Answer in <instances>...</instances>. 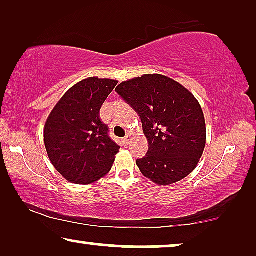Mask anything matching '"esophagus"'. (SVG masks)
Here are the masks:
<instances>
[{
    "mask_svg": "<svg viewBox=\"0 0 256 256\" xmlns=\"http://www.w3.org/2000/svg\"><path fill=\"white\" fill-rule=\"evenodd\" d=\"M130 135H126L124 138V144H129V142H130Z\"/></svg>",
    "mask_w": 256,
    "mask_h": 256,
    "instance_id": "obj_1",
    "label": "esophagus"
}]
</instances>
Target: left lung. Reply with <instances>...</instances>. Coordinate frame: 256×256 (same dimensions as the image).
Instances as JSON below:
<instances>
[{"instance_id":"8db88e82","label":"left lung","mask_w":256,"mask_h":256,"mask_svg":"<svg viewBox=\"0 0 256 256\" xmlns=\"http://www.w3.org/2000/svg\"><path fill=\"white\" fill-rule=\"evenodd\" d=\"M115 90L138 114L148 140V152L136 160L143 176L170 185L190 174L206 143L204 114L194 94L160 74L128 80Z\"/></svg>"}]
</instances>
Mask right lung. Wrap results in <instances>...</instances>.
Segmentation results:
<instances>
[{
    "mask_svg": "<svg viewBox=\"0 0 256 256\" xmlns=\"http://www.w3.org/2000/svg\"><path fill=\"white\" fill-rule=\"evenodd\" d=\"M116 80L87 78L56 104L44 128L48 156L56 170L76 184L94 183L108 174L118 146L100 120V110Z\"/></svg>",
    "mask_w": 256,
    "mask_h": 256,
    "instance_id": "1",
    "label": "right lung"
}]
</instances>
